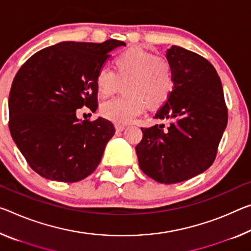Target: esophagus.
<instances>
[{
    "instance_id": "esophagus-1",
    "label": "esophagus",
    "mask_w": 251,
    "mask_h": 251,
    "mask_svg": "<svg viewBox=\"0 0 251 251\" xmlns=\"http://www.w3.org/2000/svg\"><path fill=\"white\" fill-rule=\"evenodd\" d=\"M115 129H116V132H117V133H121V132H123V130L125 129V126L119 125V124H116V125H115Z\"/></svg>"
}]
</instances>
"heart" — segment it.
I'll return each instance as SVG.
<instances>
[{
	"mask_svg": "<svg viewBox=\"0 0 251 251\" xmlns=\"http://www.w3.org/2000/svg\"><path fill=\"white\" fill-rule=\"evenodd\" d=\"M116 74L108 66L99 68L96 87L101 96L107 97L123 86L122 97L102 102L100 113L115 124H128L142 115L147 104L158 107L166 102L174 89L172 68L168 61L160 59L142 48H130L115 59Z\"/></svg>",
	"mask_w": 251,
	"mask_h": 251,
	"instance_id": "heart-1",
	"label": "heart"
}]
</instances>
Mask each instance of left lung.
Wrapping results in <instances>:
<instances>
[{"label": "left lung", "mask_w": 251, "mask_h": 251, "mask_svg": "<svg viewBox=\"0 0 251 251\" xmlns=\"http://www.w3.org/2000/svg\"><path fill=\"white\" fill-rule=\"evenodd\" d=\"M174 89L154 118L170 126L142 128L135 147L141 170L153 180L172 184L208 170L216 158L228 123L224 89L217 70L206 59L182 47L166 50Z\"/></svg>", "instance_id": "left-lung-1"}]
</instances>
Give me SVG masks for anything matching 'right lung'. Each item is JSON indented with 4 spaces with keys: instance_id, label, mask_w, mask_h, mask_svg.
Returning <instances> with one entry per match:
<instances>
[{
    "instance_id": "right-lung-1",
    "label": "right lung",
    "mask_w": 251,
    "mask_h": 251,
    "mask_svg": "<svg viewBox=\"0 0 251 251\" xmlns=\"http://www.w3.org/2000/svg\"><path fill=\"white\" fill-rule=\"evenodd\" d=\"M117 40L102 43L65 41L34 53L12 82L9 127L20 152L48 180L78 182L98 166L115 134L108 119L81 121L77 109L96 111L97 71Z\"/></svg>"
}]
</instances>
